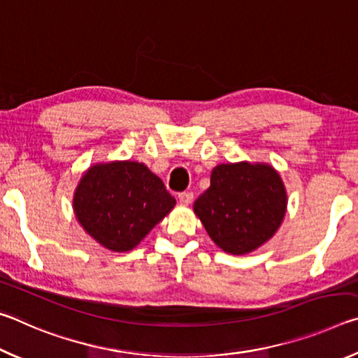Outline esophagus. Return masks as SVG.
<instances>
[{
	"label": "esophagus",
	"instance_id": "obj_1",
	"mask_svg": "<svg viewBox=\"0 0 358 358\" xmlns=\"http://www.w3.org/2000/svg\"><path fill=\"white\" fill-rule=\"evenodd\" d=\"M194 199V194L192 192H180L178 194V202L181 205H189Z\"/></svg>",
	"mask_w": 358,
	"mask_h": 358
}]
</instances>
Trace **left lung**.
<instances>
[{
	"instance_id": "8db88e82",
	"label": "left lung",
	"mask_w": 358,
	"mask_h": 358,
	"mask_svg": "<svg viewBox=\"0 0 358 358\" xmlns=\"http://www.w3.org/2000/svg\"><path fill=\"white\" fill-rule=\"evenodd\" d=\"M194 213L224 252L241 256L266 243L286 216L287 192L280 172L266 162L216 166Z\"/></svg>"
}]
</instances>
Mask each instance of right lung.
Segmentation results:
<instances>
[{"label": "right lung", "instance_id": "add662e5", "mask_svg": "<svg viewBox=\"0 0 358 358\" xmlns=\"http://www.w3.org/2000/svg\"><path fill=\"white\" fill-rule=\"evenodd\" d=\"M159 177L143 162H98L83 172L72 208L90 237L106 250H134L175 207Z\"/></svg>", "mask_w": 358, "mask_h": 358}]
</instances>
